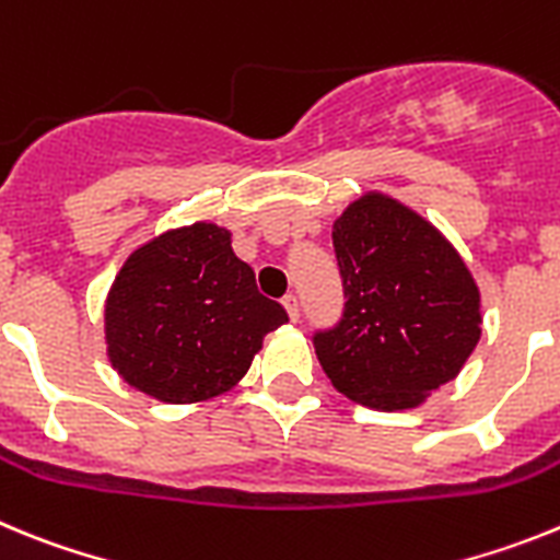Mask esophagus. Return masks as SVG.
<instances>
[{
	"label": "esophagus",
	"mask_w": 560,
	"mask_h": 560,
	"mask_svg": "<svg viewBox=\"0 0 560 560\" xmlns=\"http://www.w3.org/2000/svg\"><path fill=\"white\" fill-rule=\"evenodd\" d=\"M283 305H285V311H289L291 323H296V319H300V300H296L294 294H285Z\"/></svg>",
	"instance_id": "34e87169"
}]
</instances>
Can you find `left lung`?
Wrapping results in <instances>:
<instances>
[{"mask_svg": "<svg viewBox=\"0 0 560 560\" xmlns=\"http://www.w3.org/2000/svg\"><path fill=\"white\" fill-rule=\"evenodd\" d=\"M334 249L348 303L314 336L325 375L361 407H420L477 348V280L432 221L378 190L334 221Z\"/></svg>", "mask_w": 560, "mask_h": 560, "instance_id": "obj_1", "label": "left lung"}]
</instances>
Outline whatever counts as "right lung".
<instances>
[{
    "instance_id": "add662e5",
    "label": "right lung",
    "mask_w": 560,
    "mask_h": 560,
    "mask_svg": "<svg viewBox=\"0 0 560 560\" xmlns=\"http://www.w3.org/2000/svg\"><path fill=\"white\" fill-rule=\"evenodd\" d=\"M289 323L212 221L133 249L103 308L106 355L128 387L162 404H201L237 387L264 336Z\"/></svg>"
}]
</instances>
